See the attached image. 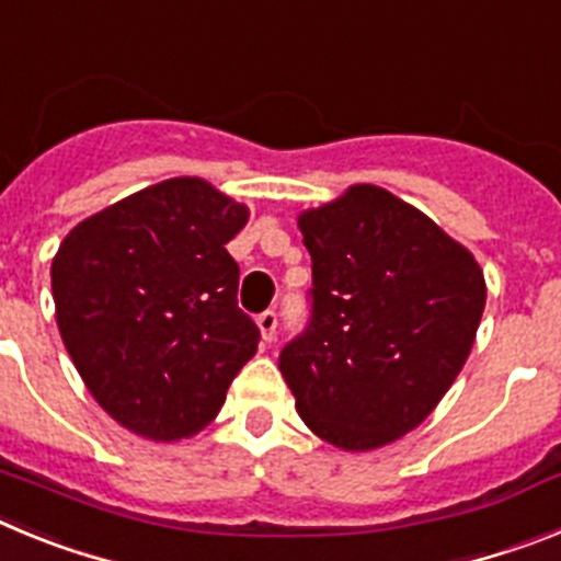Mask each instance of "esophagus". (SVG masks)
Masks as SVG:
<instances>
[{
    "label": "esophagus",
    "instance_id": "esophagus-1",
    "mask_svg": "<svg viewBox=\"0 0 561 561\" xmlns=\"http://www.w3.org/2000/svg\"><path fill=\"white\" fill-rule=\"evenodd\" d=\"M257 331H261V340L270 345L275 340V329H277V314L275 311H264V314H257Z\"/></svg>",
    "mask_w": 561,
    "mask_h": 561
}]
</instances>
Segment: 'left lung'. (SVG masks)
<instances>
[{"instance_id": "1", "label": "left lung", "mask_w": 561, "mask_h": 561, "mask_svg": "<svg viewBox=\"0 0 561 561\" xmlns=\"http://www.w3.org/2000/svg\"><path fill=\"white\" fill-rule=\"evenodd\" d=\"M311 255V323L280 354L317 438L368 453L404 438L458 379L485 309L474 255L379 185L297 216Z\"/></svg>"}]
</instances>
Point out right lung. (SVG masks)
Returning a JSON list of instances; mask_svg holds the SVG:
<instances>
[{"label": "right lung", "mask_w": 561, "mask_h": 561, "mask_svg": "<svg viewBox=\"0 0 561 561\" xmlns=\"http://www.w3.org/2000/svg\"><path fill=\"white\" fill-rule=\"evenodd\" d=\"M250 207L199 176H173L103 207L53 257L56 323L83 385L128 433L205 430L257 351L238 309L227 244Z\"/></svg>", "instance_id": "add662e5"}]
</instances>
